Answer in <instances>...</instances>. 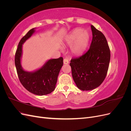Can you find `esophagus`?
Listing matches in <instances>:
<instances>
[{"instance_id": "1", "label": "esophagus", "mask_w": 131, "mask_h": 131, "mask_svg": "<svg viewBox=\"0 0 131 131\" xmlns=\"http://www.w3.org/2000/svg\"><path fill=\"white\" fill-rule=\"evenodd\" d=\"M63 63H64V64H68L69 63L68 59L66 58H64V59H63Z\"/></svg>"}]
</instances>
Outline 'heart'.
I'll list each match as a JSON object with an SVG mask.
<instances>
[{"instance_id": "obj_1", "label": "heart", "mask_w": 131, "mask_h": 131, "mask_svg": "<svg viewBox=\"0 0 131 131\" xmlns=\"http://www.w3.org/2000/svg\"><path fill=\"white\" fill-rule=\"evenodd\" d=\"M90 35L87 30L78 28L73 30L67 38V42L72 45L71 51L76 55L82 54L86 50L90 41Z\"/></svg>"}]
</instances>
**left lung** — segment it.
<instances>
[{"instance_id":"obj_1","label":"left lung","mask_w":131,"mask_h":131,"mask_svg":"<svg viewBox=\"0 0 131 131\" xmlns=\"http://www.w3.org/2000/svg\"><path fill=\"white\" fill-rule=\"evenodd\" d=\"M92 40L89 50L82 56L72 58L70 66L78 88L82 91L100 86L106 76L110 51L104 35L91 25Z\"/></svg>"}]
</instances>
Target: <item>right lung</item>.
<instances>
[{
  "mask_svg": "<svg viewBox=\"0 0 131 131\" xmlns=\"http://www.w3.org/2000/svg\"><path fill=\"white\" fill-rule=\"evenodd\" d=\"M34 32V28L29 30L19 41L15 56V64L19 81L23 87L34 94L42 96L54 91L58 75L63 64V58L61 57L50 59L41 68L33 73L23 70L21 65L22 44Z\"/></svg>",
  "mask_w": 131,
  "mask_h": 131,
  "instance_id": "1",
  "label": "right lung"
}]
</instances>
